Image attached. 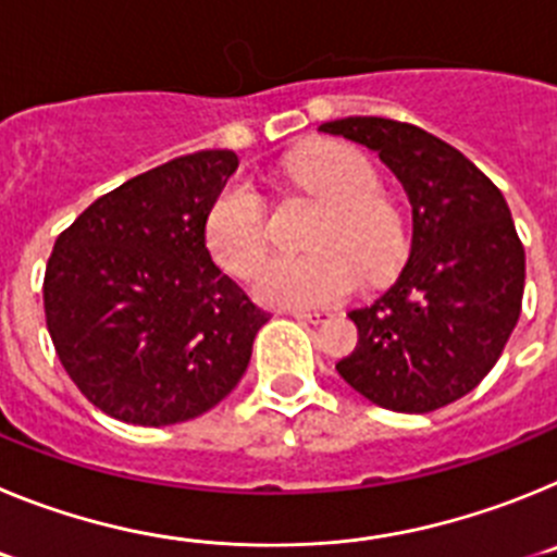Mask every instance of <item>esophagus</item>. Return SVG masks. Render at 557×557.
Masks as SVG:
<instances>
[{
    "label": "esophagus",
    "instance_id": "obj_1",
    "mask_svg": "<svg viewBox=\"0 0 557 557\" xmlns=\"http://www.w3.org/2000/svg\"><path fill=\"white\" fill-rule=\"evenodd\" d=\"M295 321H307V323H321L329 312H321V309H289Z\"/></svg>",
    "mask_w": 557,
    "mask_h": 557
}]
</instances>
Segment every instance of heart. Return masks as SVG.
<instances>
[{
    "label": "heart",
    "instance_id": "b5f03b06",
    "mask_svg": "<svg viewBox=\"0 0 557 557\" xmlns=\"http://www.w3.org/2000/svg\"><path fill=\"white\" fill-rule=\"evenodd\" d=\"M282 175L323 203L307 256H275L256 275V295L275 307L332 304L359 284L382 282L405 256V220L379 191L376 166L348 145H318L284 161ZM206 248L236 278H248L268 253V203L250 178L220 189L206 214Z\"/></svg>",
    "mask_w": 557,
    "mask_h": 557
}]
</instances>
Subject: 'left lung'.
<instances>
[{"mask_svg": "<svg viewBox=\"0 0 557 557\" xmlns=\"http://www.w3.org/2000/svg\"><path fill=\"white\" fill-rule=\"evenodd\" d=\"M379 152L412 203V248L379 301L351 309L359 339L337 362L357 393L396 412H432L480 385L521 314L524 245L494 181L460 150L385 116L323 122Z\"/></svg>", "mask_w": 557, "mask_h": 557, "instance_id": "obj_1", "label": "left lung"}]
</instances>
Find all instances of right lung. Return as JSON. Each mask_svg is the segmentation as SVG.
Here are the masks:
<instances>
[{"instance_id":"add662e5","label":"right lung","mask_w":557,"mask_h":557,"mask_svg":"<svg viewBox=\"0 0 557 557\" xmlns=\"http://www.w3.org/2000/svg\"><path fill=\"white\" fill-rule=\"evenodd\" d=\"M236 164L234 150L178 156L58 234L44 273L49 337L77 391L116 421L203 416L248 368L270 314L220 273L203 236Z\"/></svg>"}]
</instances>
